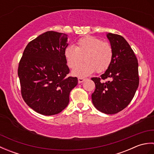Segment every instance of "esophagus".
Segmentation results:
<instances>
[{"mask_svg":"<svg viewBox=\"0 0 154 154\" xmlns=\"http://www.w3.org/2000/svg\"><path fill=\"white\" fill-rule=\"evenodd\" d=\"M85 80V79H83V78H81V77L78 78V82H79V83H83Z\"/></svg>","mask_w":154,"mask_h":154,"instance_id":"34e87169","label":"esophagus"}]
</instances>
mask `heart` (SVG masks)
<instances>
[{
	"label": "heart",
	"mask_w": 154,
	"mask_h": 154,
	"mask_svg": "<svg viewBox=\"0 0 154 154\" xmlns=\"http://www.w3.org/2000/svg\"><path fill=\"white\" fill-rule=\"evenodd\" d=\"M64 56L69 67L74 68L83 60V64L72 71L73 76L85 77L97 71H106L112 63L113 50L111 45L100 38L87 35L78 40L76 47L68 45L64 50Z\"/></svg>",
	"instance_id": "heart-1"
}]
</instances>
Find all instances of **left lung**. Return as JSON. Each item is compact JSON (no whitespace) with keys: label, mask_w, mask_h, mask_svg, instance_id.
I'll list each match as a JSON object with an SVG mask.
<instances>
[{"label":"left lung","mask_w":154,"mask_h":154,"mask_svg":"<svg viewBox=\"0 0 154 154\" xmlns=\"http://www.w3.org/2000/svg\"><path fill=\"white\" fill-rule=\"evenodd\" d=\"M113 50L112 63L100 78L93 77L94 107L103 113L116 114L128 105L139 85L138 63L127 41L120 35L107 33ZM107 79L104 82L102 80Z\"/></svg>","instance_id":"1"}]
</instances>
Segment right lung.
I'll use <instances>...</instances> for the list:
<instances>
[{"label":"right lung","mask_w":154,"mask_h":154,"mask_svg":"<svg viewBox=\"0 0 154 154\" xmlns=\"http://www.w3.org/2000/svg\"><path fill=\"white\" fill-rule=\"evenodd\" d=\"M68 35L48 31L26 45L18 75L23 99L38 113L51 116L61 112L69 102L77 77H67L69 69L64 56Z\"/></svg>","instance_id":"add662e5"}]
</instances>
